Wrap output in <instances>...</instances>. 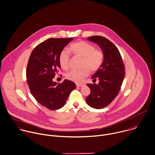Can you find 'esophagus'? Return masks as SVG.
Masks as SVG:
<instances>
[{"label": "esophagus", "mask_w": 155, "mask_h": 155, "mask_svg": "<svg viewBox=\"0 0 155 155\" xmlns=\"http://www.w3.org/2000/svg\"><path fill=\"white\" fill-rule=\"evenodd\" d=\"M84 85V84H76V86L78 87H83Z\"/></svg>", "instance_id": "34e87169"}]
</instances>
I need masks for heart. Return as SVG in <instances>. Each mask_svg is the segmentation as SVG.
Instances as JSON below:
<instances>
[{"instance_id":"b5f03b06","label":"heart","mask_w":155,"mask_h":155,"mask_svg":"<svg viewBox=\"0 0 155 155\" xmlns=\"http://www.w3.org/2000/svg\"><path fill=\"white\" fill-rule=\"evenodd\" d=\"M70 52L75 56L82 58L81 70H71L66 74L67 79L79 83L86 78L89 71H96L102 65L104 54L101 50L95 49V47L85 41H78L70 45ZM70 55L66 50L62 51L59 56V62L61 68L65 70L69 67Z\"/></svg>"}]
</instances>
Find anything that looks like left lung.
<instances>
[{"label":"left lung","instance_id":"8db88e82","mask_svg":"<svg viewBox=\"0 0 155 155\" xmlns=\"http://www.w3.org/2000/svg\"><path fill=\"white\" fill-rule=\"evenodd\" d=\"M88 40L97 44L104 54L103 64L91 77L93 82L98 79V84H88L90 94L86 98L93 108L102 109L111 103L118 94L124 78V66L117 47L107 38L93 36Z\"/></svg>","mask_w":155,"mask_h":155}]
</instances>
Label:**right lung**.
I'll use <instances>...</instances> for the list:
<instances>
[{"label":"right lung","mask_w":155,"mask_h":155,"mask_svg":"<svg viewBox=\"0 0 155 155\" xmlns=\"http://www.w3.org/2000/svg\"><path fill=\"white\" fill-rule=\"evenodd\" d=\"M73 38H49L39 44L29 58L26 78L32 96L42 106L50 110L64 106L76 84L65 79L62 83L53 81L61 65L59 56Z\"/></svg>","instance_id":"1"}]
</instances>
